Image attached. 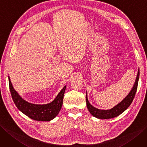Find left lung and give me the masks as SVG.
I'll return each mask as SVG.
<instances>
[{"label": "left lung", "instance_id": "left-lung-1", "mask_svg": "<svg viewBox=\"0 0 147 147\" xmlns=\"http://www.w3.org/2000/svg\"><path fill=\"white\" fill-rule=\"evenodd\" d=\"M139 78V68L138 70L136 79V81H135V84L133 86V87L132 88L131 90L130 91L129 93L122 102H121L116 106L114 107L110 110H99L94 107L93 106H92L88 102V100L87 98V93H86V106H87L89 112L94 117L98 119H111L120 115L121 113H122L125 110H126L127 109V108L129 107V106L131 105V104L132 103L136 93V91H137Z\"/></svg>", "mask_w": 147, "mask_h": 147}]
</instances>
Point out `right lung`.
Listing matches in <instances>:
<instances>
[{
	"label": "right lung",
	"mask_w": 147,
	"mask_h": 147,
	"mask_svg": "<svg viewBox=\"0 0 147 147\" xmlns=\"http://www.w3.org/2000/svg\"><path fill=\"white\" fill-rule=\"evenodd\" d=\"M9 86L12 99L18 109L30 118L38 121H50L55 118L61 110L66 86L60 91L56 99L51 103L44 105L31 104L24 100L13 87L8 76Z\"/></svg>",
	"instance_id": "right-lung-1"
}]
</instances>
